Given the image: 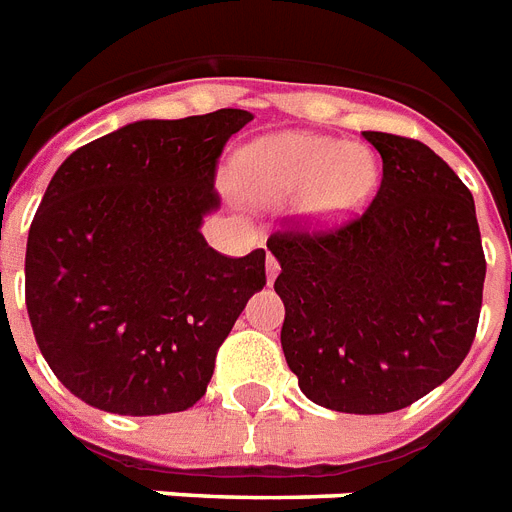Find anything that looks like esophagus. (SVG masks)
<instances>
[{
  "instance_id": "obj_1",
  "label": "esophagus",
  "mask_w": 512,
  "mask_h": 512,
  "mask_svg": "<svg viewBox=\"0 0 512 512\" xmlns=\"http://www.w3.org/2000/svg\"><path fill=\"white\" fill-rule=\"evenodd\" d=\"M277 272H280V264H277V259L272 253H267V282H275Z\"/></svg>"
}]
</instances>
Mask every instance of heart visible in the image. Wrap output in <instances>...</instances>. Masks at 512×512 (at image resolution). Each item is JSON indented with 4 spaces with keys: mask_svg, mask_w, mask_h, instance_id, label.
Masks as SVG:
<instances>
[{
    "mask_svg": "<svg viewBox=\"0 0 512 512\" xmlns=\"http://www.w3.org/2000/svg\"><path fill=\"white\" fill-rule=\"evenodd\" d=\"M232 179L253 203H282L306 195V216L335 224L370 203L378 187V161L362 145L285 132L243 147L232 161Z\"/></svg>",
    "mask_w": 512,
    "mask_h": 512,
    "instance_id": "b5f03b06",
    "label": "heart"
}]
</instances>
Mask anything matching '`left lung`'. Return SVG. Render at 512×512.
Instances as JSON below:
<instances>
[{
	"label": "left lung",
	"mask_w": 512,
	"mask_h": 512,
	"mask_svg": "<svg viewBox=\"0 0 512 512\" xmlns=\"http://www.w3.org/2000/svg\"><path fill=\"white\" fill-rule=\"evenodd\" d=\"M383 158L378 195L333 232H275L285 304L280 343L314 404L383 415L463 365L476 338L486 261L476 203L418 140L362 132Z\"/></svg>",
	"instance_id": "left-lung-1"
}]
</instances>
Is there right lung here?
Returning a JSON list of instances; mask_svg holds the SVG:
<instances>
[{"instance_id": "add662e5", "label": "right lung", "mask_w": 512, "mask_h": 512, "mask_svg": "<svg viewBox=\"0 0 512 512\" xmlns=\"http://www.w3.org/2000/svg\"><path fill=\"white\" fill-rule=\"evenodd\" d=\"M253 113L145 118L60 163L26 245V309L47 365L113 415H169L206 394L216 351L267 285L264 248L216 253V158Z\"/></svg>"}]
</instances>
